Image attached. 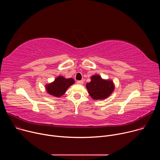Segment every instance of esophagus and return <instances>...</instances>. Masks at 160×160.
<instances>
[{
  "mask_svg": "<svg viewBox=\"0 0 160 160\" xmlns=\"http://www.w3.org/2000/svg\"><path fill=\"white\" fill-rule=\"evenodd\" d=\"M77 83L79 84V85H82L83 83V80H78L77 82Z\"/></svg>",
  "mask_w": 160,
  "mask_h": 160,
  "instance_id": "esophagus-1",
  "label": "esophagus"
}]
</instances>
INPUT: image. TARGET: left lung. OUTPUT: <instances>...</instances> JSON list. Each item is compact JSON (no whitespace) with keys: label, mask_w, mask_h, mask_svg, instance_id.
<instances>
[{"label":"left lung","mask_w":160,"mask_h":160,"mask_svg":"<svg viewBox=\"0 0 160 160\" xmlns=\"http://www.w3.org/2000/svg\"><path fill=\"white\" fill-rule=\"evenodd\" d=\"M91 81L86 84L90 96L94 100H102L108 98L115 90L112 80L101 78L99 75L90 77Z\"/></svg>","instance_id":"obj_1"}]
</instances>
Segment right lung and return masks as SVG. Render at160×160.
<instances>
[{
	"label": "right lung",
	"mask_w": 160,
	"mask_h": 160,
	"mask_svg": "<svg viewBox=\"0 0 160 160\" xmlns=\"http://www.w3.org/2000/svg\"><path fill=\"white\" fill-rule=\"evenodd\" d=\"M74 83L72 78H65L62 76H58L54 82L45 85V89L49 94L59 98L64 95L66 90Z\"/></svg>",
	"instance_id": "obj_1"
}]
</instances>
